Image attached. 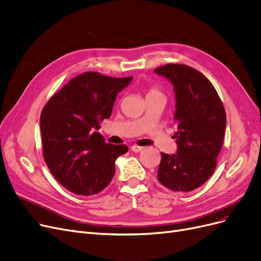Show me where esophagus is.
I'll list each match as a JSON object with an SVG mask.
<instances>
[{
    "mask_svg": "<svg viewBox=\"0 0 261 261\" xmlns=\"http://www.w3.org/2000/svg\"><path fill=\"white\" fill-rule=\"evenodd\" d=\"M131 150L134 151V152H139V151L143 150V147H142V146H139V145H132V146H131Z\"/></svg>",
    "mask_w": 261,
    "mask_h": 261,
    "instance_id": "1",
    "label": "esophagus"
}]
</instances>
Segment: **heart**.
Returning <instances> with one entry per match:
<instances>
[{
	"label": "heart",
	"instance_id": "1",
	"mask_svg": "<svg viewBox=\"0 0 261 261\" xmlns=\"http://www.w3.org/2000/svg\"><path fill=\"white\" fill-rule=\"evenodd\" d=\"M156 94H162L158 89H156V88H151V89H149L148 90V92H147V95L146 96H150V95H156Z\"/></svg>",
	"mask_w": 261,
	"mask_h": 261
}]
</instances>
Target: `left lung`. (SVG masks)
Returning a JSON list of instances; mask_svg holds the SVG:
<instances>
[{
    "mask_svg": "<svg viewBox=\"0 0 261 261\" xmlns=\"http://www.w3.org/2000/svg\"><path fill=\"white\" fill-rule=\"evenodd\" d=\"M174 89L177 150L161 152L158 179L173 190L188 192L213 174L223 146L226 112L214 86L206 77L184 64H167L155 69Z\"/></svg>",
    "mask_w": 261,
    "mask_h": 261,
    "instance_id": "1",
    "label": "left lung"
}]
</instances>
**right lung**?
<instances>
[{
  "instance_id": "obj_1",
  "label": "right lung",
  "mask_w": 261,
  "mask_h": 261,
  "mask_svg": "<svg viewBox=\"0 0 261 261\" xmlns=\"http://www.w3.org/2000/svg\"><path fill=\"white\" fill-rule=\"evenodd\" d=\"M133 77L86 72L74 77L48 101L41 114L44 159L60 184L76 195L102 191L115 174V160L125 145L106 144L96 130L111 117L117 94Z\"/></svg>"
}]
</instances>
